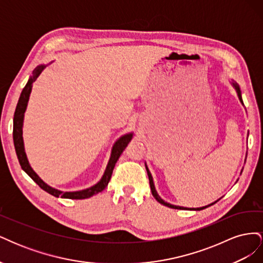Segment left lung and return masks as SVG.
<instances>
[{"label": "left lung", "mask_w": 263, "mask_h": 263, "mask_svg": "<svg viewBox=\"0 0 263 263\" xmlns=\"http://www.w3.org/2000/svg\"><path fill=\"white\" fill-rule=\"evenodd\" d=\"M230 84L233 85V87L234 89L236 90V93H237V95H238V99H239V101H240V103L241 104L243 105V101H242V97H241V90H240V87H239V85H238V83L236 82V81H234L233 79L232 80H230ZM146 164V163H145ZM146 170H147V173H148V178H149V183H150V190H151V193H153V195H154V197L156 198V200L160 203V204H162V205H164V206H168V208H171V209H177V210H191V211H202V210H204V209H206V208H209V206H211V205H213V204H215L216 203L217 201H215V202H213V203H211V204H209V205H206V206H203V208H196V209H193V208H183V206H179V205H173V204H170V203H168V202H165L164 200H162V198L160 197V195L158 194V192H157V190H156V186H155V183H154V179H153V176H151V173H150V171H149V169H148V166H147V164H146ZM242 172V170L240 171V173Z\"/></svg>", "instance_id": "left-lung-1"}]
</instances>
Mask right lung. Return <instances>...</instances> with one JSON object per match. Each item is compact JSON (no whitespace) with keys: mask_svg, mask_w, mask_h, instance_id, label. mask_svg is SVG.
<instances>
[{"mask_svg":"<svg viewBox=\"0 0 263 263\" xmlns=\"http://www.w3.org/2000/svg\"><path fill=\"white\" fill-rule=\"evenodd\" d=\"M50 63H48V65H50ZM48 65H39L34 69L33 74L29 77L25 87H24L22 93H21V97L18 99V103H17L16 109H15L14 119H13V140H14L15 151H16V155H17L22 169L25 171L39 186H41L44 191H46V192H48L49 194H51L55 197L60 196L62 198H71V200H83V198H89L95 194L102 192V191L107 186L108 182L110 180V177H112L115 163L117 162L118 158L121 157L124 149L127 147V145L129 144V141L133 139L134 134L133 133L125 134L114 142V145L112 147V151H110V157H109V160H108L107 165L105 168V171H104V173H103L101 180L98 183H95L94 185L87 187V189H84V190L73 191V192H65V191L54 189V187L50 186L49 184H47V183L44 180H42V178L38 176V174L33 170V168H31L29 164V161H28L26 153H25V147H24L23 124H24V114H25V112H26L28 100L30 97V92H31V89H33V83L37 80V78L41 76L44 69Z\"/></svg>","mask_w":263,"mask_h":263,"instance_id":"right-lung-1","label":"right lung"}]
</instances>
